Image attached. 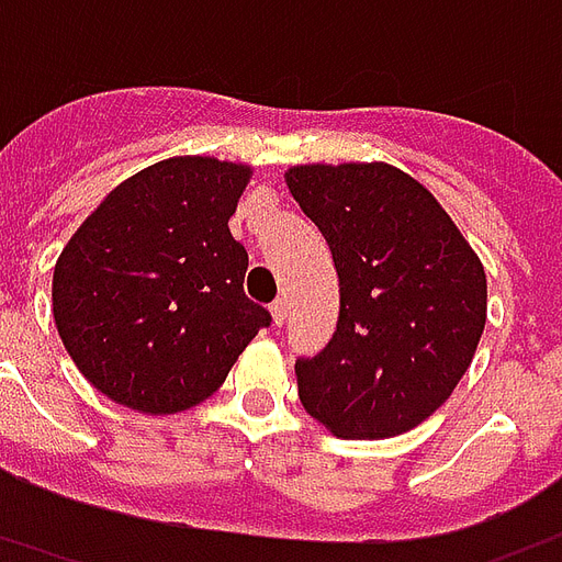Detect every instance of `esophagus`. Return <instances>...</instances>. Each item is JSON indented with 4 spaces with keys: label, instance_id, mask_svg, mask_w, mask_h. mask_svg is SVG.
<instances>
[{
    "label": "esophagus",
    "instance_id": "obj_1",
    "mask_svg": "<svg viewBox=\"0 0 562 562\" xmlns=\"http://www.w3.org/2000/svg\"><path fill=\"white\" fill-rule=\"evenodd\" d=\"M270 315H273V324H277V327H282V322H285V315H289V303L282 301H273L270 303Z\"/></svg>",
    "mask_w": 562,
    "mask_h": 562
}]
</instances>
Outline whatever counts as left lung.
Returning <instances> with one entry per match:
<instances>
[{
	"label": "left lung",
	"instance_id": "8db88e82",
	"mask_svg": "<svg viewBox=\"0 0 562 562\" xmlns=\"http://www.w3.org/2000/svg\"><path fill=\"white\" fill-rule=\"evenodd\" d=\"M285 184L339 277L334 339L294 363L303 408L336 438L411 431L452 396L476 355L488 310L480 256L396 166H292Z\"/></svg>",
	"mask_w": 562,
	"mask_h": 562
}]
</instances>
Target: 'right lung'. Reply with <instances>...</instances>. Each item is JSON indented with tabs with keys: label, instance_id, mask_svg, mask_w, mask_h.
<instances>
[{
	"label": "right lung",
	"instance_id": "1",
	"mask_svg": "<svg viewBox=\"0 0 562 562\" xmlns=\"http://www.w3.org/2000/svg\"><path fill=\"white\" fill-rule=\"evenodd\" d=\"M249 176L217 157L160 160L115 187L61 249L53 318L115 405L154 417L193 408L270 324L244 294L247 249L228 232Z\"/></svg>",
	"mask_w": 562,
	"mask_h": 562
}]
</instances>
